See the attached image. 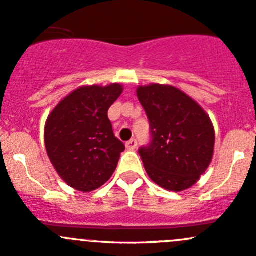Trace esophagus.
<instances>
[{
  "instance_id": "obj_1",
  "label": "esophagus",
  "mask_w": 256,
  "mask_h": 256,
  "mask_svg": "<svg viewBox=\"0 0 256 256\" xmlns=\"http://www.w3.org/2000/svg\"><path fill=\"white\" fill-rule=\"evenodd\" d=\"M138 147V140L136 138H131L130 141L126 142V148L128 150H135Z\"/></svg>"
}]
</instances>
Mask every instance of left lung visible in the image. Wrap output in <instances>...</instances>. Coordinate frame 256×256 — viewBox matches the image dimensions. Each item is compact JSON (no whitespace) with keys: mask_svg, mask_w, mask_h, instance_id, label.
I'll return each instance as SVG.
<instances>
[{"mask_svg":"<svg viewBox=\"0 0 256 256\" xmlns=\"http://www.w3.org/2000/svg\"><path fill=\"white\" fill-rule=\"evenodd\" d=\"M138 98L150 122L151 141L138 150L148 177L174 192L192 187L213 157L216 135L209 116L170 85L140 86Z\"/></svg>","mask_w":256,"mask_h":256,"instance_id":"8db88e82","label":"left lung"}]
</instances>
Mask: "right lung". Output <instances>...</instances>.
<instances>
[{"mask_svg": "<svg viewBox=\"0 0 256 256\" xmlns=\"http://www.w3.org/2000/svg\"><path fill=\"white\" fill-rule=\"evenodd\" d=\"M121 92L120 84L79 88L49 115L46 148L56 171L70 187L92 192L116 170L125 144L114 135L108 110Z\"/></svg>", "mask_w": 256, "mask_h": 256, "instance_id": "obj_1", "label": "right lung"}]
</instances>
